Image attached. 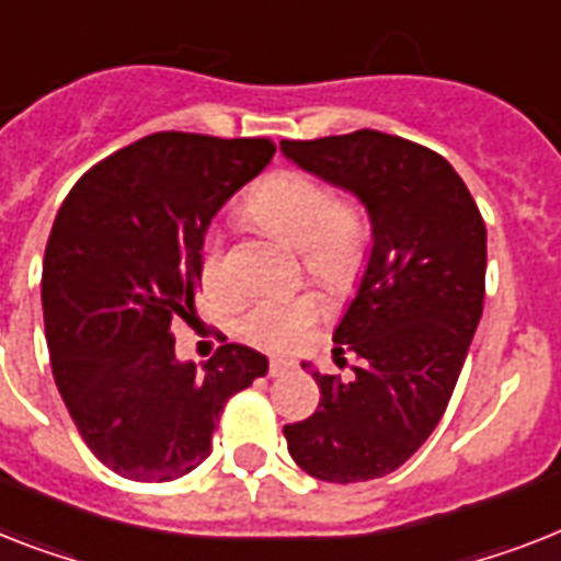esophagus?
Segmentation results:
<instances>
[{"mask_svg":"<svg viewBox=\"0 0 561 561\" xmlns=\"http://www.w3.org/2000/svg\"><path fill=\"white\" fill-rule=\"evenodd\" d=\"M294 368V363L288 359H271V366H267V375L271 377H285Z\"/></svg>","mask_w":561,"mask_h":561,"instance_id":"34e87169","label":"esophagus"}]
</instances>
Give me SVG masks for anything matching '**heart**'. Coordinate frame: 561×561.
Listing matches in <instances>:
<instances>
[{
    "mask_svg": "<svg viewBox=\"0 0 561 561\" xmlns=\"http://www.w3.org/2000/svg\"><path fill=\"white\" fill-rule=\"evenodd\" d=\"M248 216L265 233L299 248L302 271L328 290L352 288L368 262L371 250V218L357 198L340 195L305 172L282 170L259 186L248 202ZM198 282L213 299L233 296L225 259V241L207 233L198 248ZM320 317V302L311 294L262 296L250 305L239 322V331L250 343L285 352L302 343L308 328Z\"/></svg>",
    "mask_w": 561,
    "mask_h": 561,
    "instance_id": "obj_1",
    "label": "heart"
}]
</instances>
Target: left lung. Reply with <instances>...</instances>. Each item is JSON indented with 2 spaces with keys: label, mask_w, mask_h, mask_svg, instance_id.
<instances>
[{
  "label": "left lung",
  "mask_w": 561,
  "mask_h": 561,
  "mask_svg": "<svg viewBox=\"0 0 561 561\" xmlns=\"http://www.w3.org/2000/svg\"><path fill=\"white\" fill-rule=\"evenodd\" d=\"M282 152L352 190L375 233L334 331L336 357L357 354L354 377L313 371L320 407L285 426L288 453L331 484L383 478L421 449L453 398L484 311V218L446 158L398 135L282 140Z\"/></svg>",
  "instance_id": "left-lung-1"
}]
</instances>
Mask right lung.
Returning <instances> with one entry per match:
<instances>
[{"label":"right lung","instance_id":"obj_1","mask_svg":"<svg viewBox=\"0 0 561 561\" xmlns=\"http://www.w3.org/2000/svg\"><path fill=\"white\" fill-rule=\"evenodd\" d=\"M273 152L271 138L154 131L94 163L54 218L51 371L80 438L117 476L161 484L193 472L227 400L267 375L262 354L227 340L202 371L181 363L172 322L195 313L209 218Z\"/></svg>","mask_w":561,"mask_h":561}]
</instances>
